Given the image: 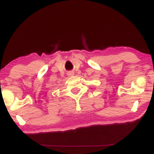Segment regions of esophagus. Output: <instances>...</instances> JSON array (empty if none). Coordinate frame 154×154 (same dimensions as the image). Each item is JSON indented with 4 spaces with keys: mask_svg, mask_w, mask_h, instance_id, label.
<instances>
[{
    "mask_svg": "<svg viewBox=\"0 0 154 154\" xmlns=\"http://www.w3.org/2000/svg\"><path fill=\"white\" fill-rule=\"evenodd\" d=\"M68 75H70V76H71V75H74V73H73V72H69V73H68Z\"/></svg>",
    "mask_w": 154,
    "mask_h": 154,
    "instance_id": "esophagus-1",
    "label": "esophagus"
}]
</instances>
